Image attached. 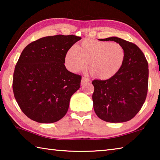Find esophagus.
<instances>
[{
	"mask_svg": "<svg viewBox=\"0 0 160 160\" xmlns=\"http://www.w3.org/2000/svg\"><path fill=\"white\" fill-rule=\"evenodd\" d=\"M90 81V79H88V78H86L85 77H82V80H81V85H83V84H85V82H88Z\"/></svg>",
	"mask_w": 160,
	"mask_h": 160,
	"instance_id": "esophagus-1",
	"label": "esophagus"
}]
</instances>
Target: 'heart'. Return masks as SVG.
Masks as SVG:
<instances>
[{
	"label": "heart",
	"mask_w": 160,
	"mask_h": 160,
	"mask_svg": "<svg viewBox=\"0 0 160 160\" xmlns=\"http://www.w3.org/2000/svg\"><path fill=\"white\" fill-rule=\"evenodd\" d=\"M123 47L117 42L85 39L78 47H72L66 56V64L70 70L78 72L85 68L92 76L107 80L120 71L125 61Z\"/></svg>",
	"instance_id": "1"
}]
</instances>
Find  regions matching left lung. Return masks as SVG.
I'll return each mask as SVG.
<instances>
[{"instance_id": "left-lung-1", "label": "left lung", "mask_w": 160, "mask_h": 160, "mask_svg": "<svg viewBox=\"0 0 160 160\" xmlns=\"http://www.w3.org/2000/svg\"><path fill=\"white\" fill-rule=\"evenodd\" d=\"M102 41L121 44L126 52L125 61L117 74L106 80L92 82L94 90L93 107L97 116L110 123L130 121L139 112L147 97L148 63L137 45L112 37Z\"/></svg>"}]
</instances>
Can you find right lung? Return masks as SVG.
I'll list each match as a JSON object with an SVG mask.
<instances>
[{
  "mask_svg": "<svg viewBox=\"0 0 160 160\" xmlns=\"http://www.w3.org/2000/svg\"><path fill=\"white\" fill-rule=\"evenodd\" d=\"M80 39L75 35L42 37L21 53L13 73L12 90L20 109L32 120L51 123L66 115L82 77L66 69L65 58Z\"/></svg>",
  "mask_w": 160,
  "mask_h": 160,
  "instance_id": "right-lung-1",
  "label": "right lung"
}]
</instances>
